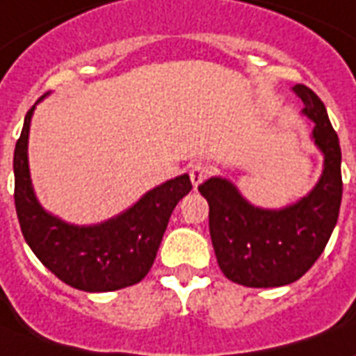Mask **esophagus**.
Instances as JSON below:
<instances>
[{
  "instance_id": "1",
  "label": "esophagus",
  "mask_w": 356,
  "mask_h": 356,
  "mask_svg": "<svg viewBox=\"0 0 356 356\" xmlns=\"http://www.w3.org/2000/svg\"><path fill=\"white\" fill-rule=\"evenodd\" d=\"M188 175H191L192 186H194V188H198L205 179V165L202 164V162H198V164H192L191 168H188Z\"/></svg>"
}]
</instances>
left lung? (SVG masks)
<instances>
[{
	"label": "left lung",
	"instance_id": "left-lung-1",
	"mask_svg": "<svg viewBox=\"0 0 356 356\" xmlns=\"http://www.w3.org/2000/svg\"><path fill=\"white\" fill-rule=\"evenodd\" d=\"M313 122L312 139L323 154V173L304 198L281 209L252 205L232 181L213 175L200 185L209 204V234L226 277L268 289L298 281L325 251L341 204V149L325 104L304 84L292 86Z\"/></svg>",
	"mask_w": 356,
	"mask_h": 356
}]
</instances>
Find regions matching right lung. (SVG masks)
Here are the masks:
<instances>
[{
  "label": "right lung",
  "mask_w": 356,
  "mask_h": 356,
  "mask_svg": "<svg viewBox=\"0 0 356 356\" xmlns=\"http://www.w3.org/2000/svg\"><path fill=\"white\" fill-rule=\"evenodd\" d=\"M35 105L24 118L13 160L15 207L26 243L44 268L73 289L109 292L136 285L151 270L171 213L191 192V179L183 173L154 186L126 211L104 222H65L39 204L31 185L28 138Z\"/></svg>",
  "instance_id": "obj_1"
}]
</instances>
